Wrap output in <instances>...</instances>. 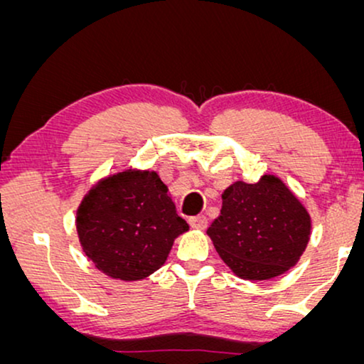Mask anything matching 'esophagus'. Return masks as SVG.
Returning a JSON list of instances; mask_svg holds the SVG:
<instances>
[{"label": "esophagus", "instance_id": "esophagus-1", "mask_svg": "<svg viewBox=\"0 0 364 364\" xmlns=\"http://www.w3.org/2000/svg\"><path fill=\"white\" fill-rule=\"evenodd\" d=\"M188 225L196 230H203L207 227V218L203 215H197V217H191L188 218Z\"/></svg>", "mask_w": 364, "mask_h": 364}]
</instances>
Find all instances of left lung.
<instances>
[{"label": "left lung", "mask_w": 364, "mask_h": 364, "mask_svg": "<svg viewBox=\"0 0 364 364\" xmlns=\"http://www.w3.org/2000/svg\"><path fill=\"white\" fill-rule=\"evenodd\" d=\"M311 218L275 176L233 182L207 235L225 265L243 280H272L295 267L310 240Z\"/></svg>", "instance_id": "8db88e82"}]
</instances>
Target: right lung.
<instances>
[{
	"label": "right lung",
	"mask_w": 364,
	"mask_h": 364,
	"mask_svg": "<svg viewBox=\"0 0 364 364\" xmlns=\"http://www.w3.org/2000/svg\"><path fill=\"white\" fill-rule=\"evenodd\" d=\"M168 188L154 171H126L99 181L76 212L82 252L97 270L142 280L166 263L173 240L188 230Z\"/></svg>",
	"instance_id": "right-lung-1"
}]
</instances>
